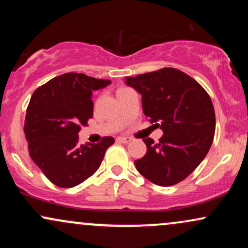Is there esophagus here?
<instances>
[{
	"label": "esophagus",
	"instance_id": "1",
	"mask_svg": "<svg viewBox=\"0 0 248 248\" xmlns=\"http://www.w3.org/2000/svg\"><path fill=\"white\" fill-rule=\"evenodd\" d=\"M116 141L121 142V143H129L132 141V138H129V136H119Z\"/></svg>",
	"mask_w": 248,
	"mask_h": 248
}]
</instances>
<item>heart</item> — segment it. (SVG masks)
Returning a JSON list of instances; mask_svg holds the SVG:
<instances>
[{
	"mask_svg": "<svg viewBox=\"0 0 248 248\" xmlns=\"http://www.w3.org/2000/svg\"><path fill=\"white\" fill-rule=\"evenodd\" d=\"M124 90H126V88H120V90H119L118 92H120V91H124Z\"/></svg>",
	"mask_w": 248,
	"mask_h": 248,
	"instance_id": "b5f03b06",
	"label": "heart"
}]
</instances>
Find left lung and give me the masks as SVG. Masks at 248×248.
Instances as JSON below:
<instances>
[{
    "instance_id": "obj_1",
    "label": "left lung",
    "mask_w": 248,
    "mask_h": 248,
    "mask_svg": "<svg viewBox=\"0 0 248 248\" xmlns=\"http://www.w3.org/2000/svg\"><path fill=\"white\" fill-rule=\"evenodd\" d=\"M124 82L142 96V109L150 124L160 127L158 143L143 139L147 153L136 169L156 186L183 181L204 160L216 130L211 99L195 79L177 69L126 77Z\"/></svg>"
}]
</instances>
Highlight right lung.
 <instances>
[{"label": "right lung", "instance_id": "add662e5", "mask_svg": "<svg viewBox=\"0 0 248 248\" xmlns=\"http://www.w3.org/2000/svg\"><path fill=\"white\" fill-rule=\"evenodd\" d=\"M110 80L82 73H65L33 92L25 115L24 133L30 157L59 187H73L100 167L114 139L79 143L81 126L93 116V91Z\"/></svg>", "mask_w": 248, "mask_h": 248}]
</instances>
